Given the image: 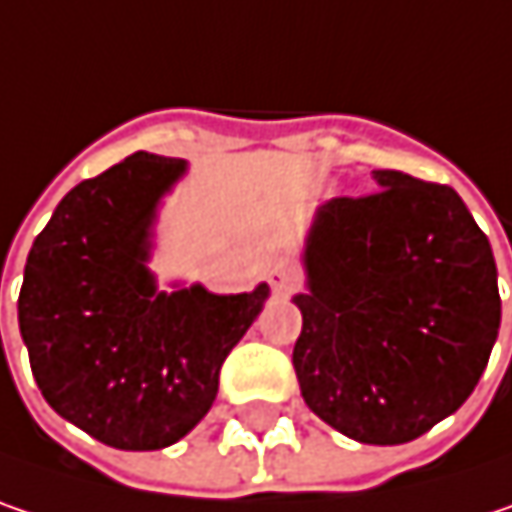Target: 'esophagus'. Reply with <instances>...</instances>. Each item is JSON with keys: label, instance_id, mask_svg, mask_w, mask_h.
Masks as SVG:
<instances>
[{"label": "esophagus", "instance_id": "34e87169", "mask_svg": "<svg viewBox=\"0 0 512 512\" xmlns=\"http://www.w3.org/2000/svg\"><path fill=\"white\" fill-rule=\"evenodd\" d=\"M268 282H271V288H274L276 294H294L300 288V274H297L294 265L276 262L274 268H271V274H268Z\"/></svg>", "mask_w": 512, "mask_h": 512}]
</instances>
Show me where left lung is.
Here are the masks:
<instances>
[{"label":"left lung","mask_w":512,"mask_h":512,"mask_svg":"<svg viewBox=\"0 0 512 512\" xmlns=\"http://www.w3.org/2000/svg\"><path fill=\"white\" fill-rule=\"evenodd\" d=\"M379 192L311 221L294 370L311 411L358 443L399 446L469 399L501 297L490 238L452 186L373 171Z\"/></svg>","instance_id":"1"}]
</instances>
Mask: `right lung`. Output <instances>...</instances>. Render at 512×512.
<instances>
[{
    "label": "right lung",
    "mask_w": 512,
    "mask_h": 512,
    "mask_svg": "<svg viewBox=\"0 0 512 512\" xmlns=\"http://www.w3.org/2000/svg\"><path fill=\"white\" fill-rule=\"evenodd\" d=\"M186 168L136 151L78 183L22 274L19 332L43 399L125 452L165 449L206 417L224 358L271 297L268 282L244 294L157 288L154 224Z\"/></svg>",
    "instance_id": "obj_1"
}]
</instances>
